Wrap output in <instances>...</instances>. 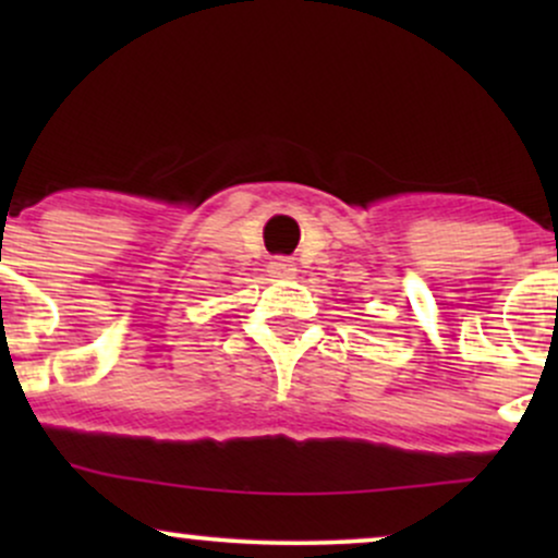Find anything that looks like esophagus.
<instances>
[{"mask_svg":"<svg viewBox=\"0 0 558 558\" xmlns=\"http://www.w3.org/2000/svg\"><path fill=\"white\" fill-rule=\"evenodd\" d=\"M267 270H270L272 278H291L296 272V265H293L291 257H275Z\"/></svg>","mask_w":558,"mask_h":558,"instance_id":"esophagus-1","label":"esophagus"}]
</instances>
